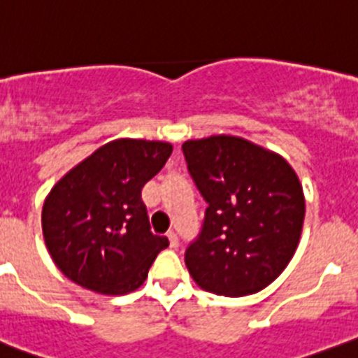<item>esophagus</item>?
<instances>
[{
    "label": "esophagus",
    "mask_w": 358,
    "mask_h": 358,
    "mask_svg": "<svg viewBox=\"0 0 358 358\" xmlns=\"http://www.w3.org/2000/svg\"><path fill=\"white\" fill-rule=\"evenodd\" d=\"M166 237H169L170 248H177V246H179V239H177V234L176 232H169V234H166Z\"/></svg>",
    "instance_id": "esophagus-1"
}]
</instances>
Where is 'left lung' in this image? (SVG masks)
<instances>
[{"label":"left lung","instance_id":"left-lung-1","mask_svg":"<svg viewBox=\"0 0 358 358\" xmlns=\"http://www.w3.org/2000/svg\"><path fill=\"white\" fill-rule=\"evenodd\" d=\"M206 202L202 234L186 251L189 275L224 297L257 294L290 264L306 214L302 185L278 152L237 135L182 144Z\"/></svg>","mask_w":358,"mask_h":358}]
</instances>
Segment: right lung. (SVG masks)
I'll use <instances>...</instances> for the list:
<instances>
[{
  "instance_id": "add662e5",
  "label": "right lung",
  "mask_w": 358,
  "mask_h": 358,
  "mask_svg": "<svg viewBox=\"0 0 358 358\" xmlns=\"http://www.w3.org/2000/svg\"><path fill=\"white\" fill-rule=\"evenodd\" d=\"M170 155V142L115 138L52 186L42 232L68 279L101 295H124L144 285L169 239L151 232L141 192Z\"/></svg>"
}]
</instances>
